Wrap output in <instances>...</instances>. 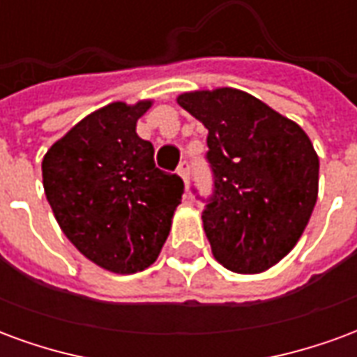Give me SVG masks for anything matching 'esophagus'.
Listing matches in <instances>:
<instances>
[{
    "instance_id": "34e87169",
    "label": "esophagus",
    "mask_w": 357,
    "mask_h": 357,
    "mask_svg": "<svg viewBox=\"0 0 357 357\" xmlns=\"http://www.w3.org/2000/svg\"><path fill=\"white\" fill-rule=\"evenodd\" d=\"M178 174L181 176V179L185 181V185H187V181H189V162H187V160H183V162L179 164Z\"/></svg>"
}]
</instances>
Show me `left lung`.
<instances>
[{
    "label": "left lung",
    "mask_w": 357,
    "mask_h": 357,
    "mask_svg": "<svg viewBox=\"0 0 357 357\" xmlns=\"http://www.w3.org/2000/svg\"><path fill=\"white\" fill-rule=\"evenodd\" d=\"M178 105L208 130L214 195L202 225L212 255L235 273H262L291 252L314 212V145L296 122L241 89L187 91Z\"/></svg>",
    "instance_id": "1"
}]
</instances>
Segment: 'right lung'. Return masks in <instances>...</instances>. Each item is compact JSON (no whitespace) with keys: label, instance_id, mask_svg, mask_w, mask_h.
I'll list each match as a JSON object with an SVG mask.
<instances>
[{"label":"right lung","instance_id":"add662e5","mask_svg":"<svg viewBox=\"0 0 357 357\" xmlns=\"http://www.w3.org/2000/svg\"><path fill=\"white\" fill-rule=\"evenodd\" d=\"M153 101H116L55 141L42 162L45 197L68 241L112 273L155 262L168 239L183 181L155 166L135 126Z\"/></svg>","mask_w":357,"mask_h":357}]
</instances>
